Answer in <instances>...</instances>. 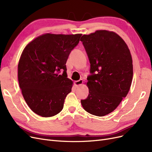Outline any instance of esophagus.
Segmentation results:
<instances>
[{
    "mask_svg": "<svg viewBox=\"0 0 152 152\" xmlns=\"http://www.w3.org/2000/svg\"><path fill=\"white\" fill-rule=\"evenodd\" d=\"M82 83H83V80L82 79H80V80L75 81L76 86H80V85H81L82 84Z\"/></svg>",
    "mask_w": 152,
    "mask_h": 152,
    "instance_id": "34e87169",
    "label": "esophagus"
}]
</instances>
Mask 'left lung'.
Here are the masks:
<instances>
[{
	"mask_svg": "<svg viewBox=\"0 0 152 152\" xmlns=\"http://www.w3.org/2000/svg\"><path fill=\"white\" fill-rule=\"evenodd\" d=\"M80 41L90 64L89 94L81 105L88 113L104 116L114 111L128 95L133 79V61L128 45L117 34L98 30Z\"/></svg>",
	"mask_w": 152,
	"mask_h": 152,
	"instance_id": "8db88e82",
	"label": "left lung"
}]
</instances>
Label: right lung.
Masks as SVG:
<instances>
[{
	"instance_id": "1",
	"label": "right lung",
	"mask_w": 152,
	"mask_h": 152,
	"mask_svg": "<svg viewBox=\"0 0 152 152\" xmlns=\"http://www.w3.org/2000/svg\"><path fill=\"white\" fill-rule=\"evenodd\" d=\"M81 35L47 33L24 49L18 64L19 85L24 100L35 114L48 117L62 110L72 86L66 64Z\"/></svg>"
}]
</instances>
